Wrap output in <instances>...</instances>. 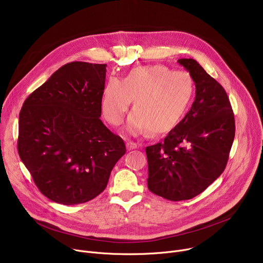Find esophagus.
Listing matches in <instances>:
<instances>
[{
  "label": "esophagus",
  "mask_w": 263,
  "mask_h": 263,
  "mask_svg": "<svg viewBox=\"0 0 263 263\" xmlns=\"http://www.w3.org/2000/svg\"><path fill=\"white\" fill-rule=\"evenodd\" d=\"M139 147V144L135 143V142H130V141H128V142L126 143V148L128 151H132V149H136Z\"/></svg>",
  "instance_id": "obj_1"
}]
</instances>
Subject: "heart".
I'll return each instance as SVG.
<instances>
[{"mask_svg": "<svg viewBox=\"0 0 263 263\" xmlns=\"http://www.w3.org/2000/svg\"><path fill=\"white\" fill-rule=\"evenodd\" d=\"M195 93L193 77L164 65H143L130 69L120 80L109 77L101 93L100 106L111 125H120L132 100L134 111L126 130L138 135L148 130L157 136L173 129L186 112Z\"/></svg>", "mask_w": 263, "mask_h": 263, "instance_id": "1", "label": "heart"}]
</instances>
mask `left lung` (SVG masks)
<instances>
[{
	"label": "left lung",
	"mask_w": 263,
	"mask_h": 263,
	"mask_svg": "<svg viewBox=\"0 0 263 263\" xmlns=\"http://www.w3.org/2000/svg\"><path fill=\"white\" fill-rule=\"evenodd\" d=\"M193 77L196 97L185 117L162 142L147 146V186L171 201L206 190L227 166L235 119L226 90L194 59H179Z\"/></svg>",
	"instance_id": "1"
}]
</instances>
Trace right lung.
<instances>
[{"instance_id":"1","label":"right lung","mask_w":263,"mask_h":263,"mask_svg":"<svg viewBox=\"0 0 263 263\" xmlns=\"http://www.w3.org/2000/svg\"><path fill=\"white\" fill-rule=\"evenodd\" d=\"M106 66H62L20 111V158L40 192L57 203L74 205L96 198L126 153L123 140L100 120Z\"/></svg>"}]
</instances>
